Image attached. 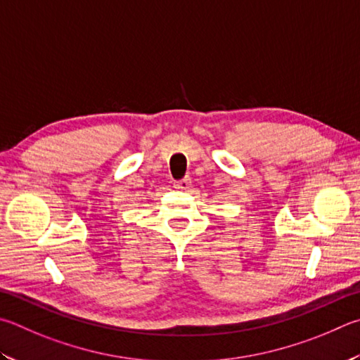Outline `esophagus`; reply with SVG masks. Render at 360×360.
I'll return each instance as SVG.
<instances>
[{
	"instance_id": "34e87169",
	"label": "esophagus",
	"mask_w": 360,
	"mask_h": 360,
	"mask_svg": "<svg viewBox=\"0 0 360 360\" xmlns=\"http://www.w3.org/2000/svg\"><path fill=\"white\" fill-rule=\"evenodd\" d=\"M191 178H184L174 182V188H179V191H187V188H191Z\"/></svg>"
}]
</instances>
